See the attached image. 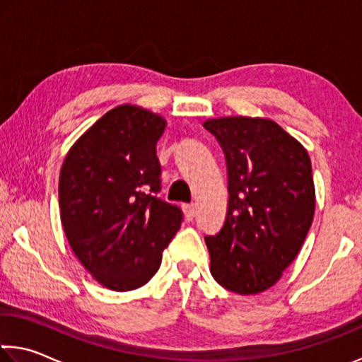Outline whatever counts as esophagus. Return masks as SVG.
<instances>
[{"mask_svg":"<svg viewBox=\"0 0 362 362\" xmlns=\"http://www.w3.org/2000/svg\"><path fill=\"white\" fill-rule=\"evenodd\" d=\"M182 209H183V214H185V217H187V221H192L194 214H197V212H194L193 204H183Z\"/></svg>","mask_w":362,"mask_h":362,"instance_id":"obj_1","label":"esophagus"}]
</instances>
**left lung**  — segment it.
<instances>
[{
	"instance_id": "left-lung-1",
	"label": "left lung",
	"mask_w": 362,
	"mask_h": 362,
	"mask_svg": "<svg viewBox=\"0 0 362 362\" xmlns=\"http://www.w3.org/2000/svg\"><path fill=\"white\" fill-rule=\"evenodd\" d=\"M203 125L222 146L228 180L226 222L204 237L211 274L233 293H261L279 282L313 223L311 159L271 119L233 116Z\"/></svg>"
}]
</instances>
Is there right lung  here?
I'll list each match as a JSON object with an SVG mask.
<instances>
[{
	"label": "right lung",
	"mask_w": 362,
	"mask_h": 362,
	"mask_svg": "<svg viewBox=\"0 0 362 362\" xmlns=\"http://www.w3.org/2000/svg\"><path fill=\"white\" fill-rule=\"evenodd\" d=\"M164 129L159 114L117 106L74 143L62 163V228L77 259L109 290L145 285L180 228V208L156 197V143Z\"/></svg>",
	"instance_id": "1"
}]
</instances>
